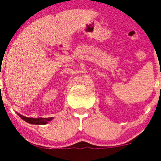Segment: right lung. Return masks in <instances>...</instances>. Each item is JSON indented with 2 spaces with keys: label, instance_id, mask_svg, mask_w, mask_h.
I'll list each match as a JSON object with an SVG mask.
<instances>
[{
  "label": "right lung",
  "instance_id": "1",
  "mask_svg": "<svg viewBox=\"0 0 161 161\" xmlns=\"http://www.w3.org/2000/svg\"><path fill=\"white\" fill-rule=\"evenodd\" d=\"M18 115L22 118V120H24L26 122L30 123L32 125H46L48 122L53 120V118H27V117L23 116V115L17 113Z\"/></svg>",
  "mask_w": 161,
  "mask_h": 161
}]
</instances>
